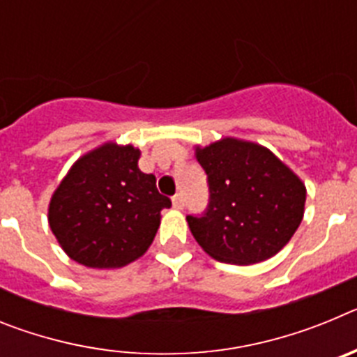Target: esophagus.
<instances>
[{"label": "esophagus", "mask_w": 357, "mask_h": 357, "mask_svg": "<svg viewBox=\"0 0 357 357\" xmlns=\"http://www.w3.org/2000/svg\"><path fill=\"white\" fill-rule=\"evenodd\" d=\"M172 202L175 209H184V197H182V193H176L175 197L172 198Z\"/></svg>", "instance_id": "34e87169"}]
</instances>
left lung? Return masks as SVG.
<instances>
[{
  "label": "left lung",
  "mask_w": 357,
  "mask_h": 357,
  "mask_svg": "<svg viewBox=\"0 0 357 357\" xmlns=\"http://www.w3.org/2000/svg\"><path fill=\"white\" fill-rule=\"evenodd\" d=\"M206 169L209 207L188 216L193 238L213 259L255 264L280 252L304 218L305 184L272 150L238 137L195 146Z\"/></svg>",
  "instance_id": "1"
}]
</instances>
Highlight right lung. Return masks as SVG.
<instances>
[{"label":"right lung","instance_id":"obj_1","mask_svg":"<svg viewBox=\"0 0 357 357\" xmlns=\"http://www.w3.org/2000/svg\"><path fill=\"white\" fill-rule=\"evenodd\" d=\"M139 148L107 141L75 160L53 191L48 223L62 250L87 268L110 270L139 259L172 206L155 176L137 166Z\"/></svg>","mask_w":357,"mask_h":357}]
</instances>
